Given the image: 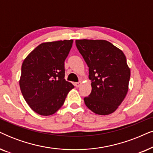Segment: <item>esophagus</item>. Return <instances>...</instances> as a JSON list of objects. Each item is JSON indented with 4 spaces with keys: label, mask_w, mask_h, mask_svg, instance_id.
I'll list each match as a JSON object with an SVG mask.
<instances>
[{
    "label": "esophagus",
    "mask_w": 153,
    "mask_h": 153,
    "mask_svg": "<svg viewBox=\"0 0 153 153\" xmlns=\"http://www.w3.org/2000/svg\"><path fill=\"white\" fill-rule=\"evenodd\" d=\"M81 85V82H76L74 83V86L76 87H79Z\"/></svg>",
    "instance_id": "obj_1"
}]
</instances>
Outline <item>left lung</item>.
<instances>
[{
    "label": "left lung",
    "instance_id": "1",
    "mask_svg": "<svg viewBox=\"0 0 153 153\" xmlns=\"http://www.w3.org/2000/svg\"><path fill=\"white\" fill-rule=\"evenodd\" d=\"M77 49L88 67L91 94L84 98L87 108L96 114L114 112L128 90L131 72L120 49L105 40H76Z\"/></svg>",
    "mask_w": 153,
    "mask_h": 153
}]
</instances>
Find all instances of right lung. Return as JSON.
I'll return each instance as SVG.
<instances>
[{"label":"right lung","mask_w":153,"mask_h":153,"mask_svg":"<svg viewBox=\"0 0 153 153\" xmlns=\"http://www.w3.org/2000/svg\"><path fill=\"white\" fill-rule=\"evenodd\" d=\"M72 43L64 40L41 43L22 63L21 92L31 110L40 115L56 112L74 87L65 79V60Z\"/></svg>","instance_id":"obj_1"}]
</instances>
